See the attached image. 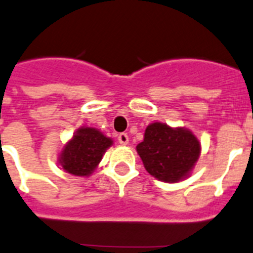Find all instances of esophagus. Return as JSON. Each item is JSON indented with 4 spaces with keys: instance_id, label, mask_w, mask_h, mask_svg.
I'll return each mask as SVG.
<instances>
[{
    "instance_id": "1",
    "label": "esophagus",
    "mask_w": 253,
    "mask_h": 253,
    "mask_svg": "<svg viewBox=\"0 0 253 253\" xmlns=\"http://www.w3.org/2000/svg\"><path fill=\"white\" fill-rule=\"evenodd\" d=\"M117 139H118V142H120L121 145L128 144V136H127V133H120Z\"/></svg>"
}]
</instances>
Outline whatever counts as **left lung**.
<instances>
[{
  "label": "left lung",
  "instance_id": "obj_1",
  "mask_svg": "<svg viewBox=\"0 0 253 253\" xmlns=\"http://www.w3.org/2000/svg\"><path fill=\"white\" fill-rule=\"evenodd\" d=\"M136 150L153 177L174 183L187 177L199 159L200 144L188 129L155 122L146 127L144 141Z\"/></svg>",
  "mask_w": 253,
  "mask_h": 253
}]
</instances>
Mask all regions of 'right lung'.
Instances as JSON below:
<instances>
[{"label": "right lung", "mask_w": 253, "mask_h": 253, "mask_svg": "<svg viewBox=\"0 0 253 253\" xmlns=\"http://www.w3.org/2000/svg\"><path fill=\"white\" fill-rule=\"evenodd\" d=\"M112 144L113 141L98 129L83 127L78 129L71 141L66 144L61 153L60 163L67 173L83 177L89 175Z\"/></svg>", "instance_id": "obj_1"}]
</instances>
